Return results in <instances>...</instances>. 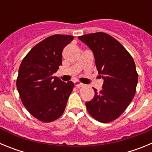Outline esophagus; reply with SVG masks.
I'll return each instance as SVG.
<instances>
[{"label": "esophagus", "mask_w": 152, "mask_h": 152, "mask_svg": "<svg viewBox=\"0 0 152 152\" xmlns=\"http://www.w3.org/2000/svg\"><path fill=\"white\" fill-rule=\"evenodd\" d=\"M74 84H75V85L76 86L77 88H81V87H83V85H84L82 83L79 82V81H77V80L75 81V82H74Z\"/></svg>", "instance_id": "1"}]
</instances>
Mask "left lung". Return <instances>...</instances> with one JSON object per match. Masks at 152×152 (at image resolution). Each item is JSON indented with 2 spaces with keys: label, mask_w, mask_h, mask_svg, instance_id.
Returning <instances> with one entry per match:
<instances>
[{
  "label": "left lung",
  "mask_w": 152,
  "mask_h": 152,
  "mask_svg": "<svg viewBox=\"0 0 152 152\" xmlns=\"http://www.w3.org/2000/svg\"><path fill=\"white\" fill-rule=\"evenodd\" d=\"M93 51L103 89L86 102L89 114L100 123L113 121L126 110L135 96L138 73L133 58L119 42L102 32L78 36Z\"/></svg>",
  "instance_id": "obj_1"
}]
</instances>
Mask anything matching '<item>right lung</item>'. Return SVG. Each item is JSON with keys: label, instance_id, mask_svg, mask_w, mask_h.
<instances>
[{"label": "right lung", "instance_id": "add662e5", "mask_svg": "<svg viewBox=\"0 0 152 152\" xmlns=\"http://www.w3.org/2000/svg\"><path fill=\"white\" fill-rule=\"evenodd\" d=\"M70 35L56 34L36 44L23 59L17 88L29 113L43 123L63 114L74 83L53 76L62 62V51L73 40Z\"/></svg>", "mask_w": 152, "mask_h": 152}]
</instances>
